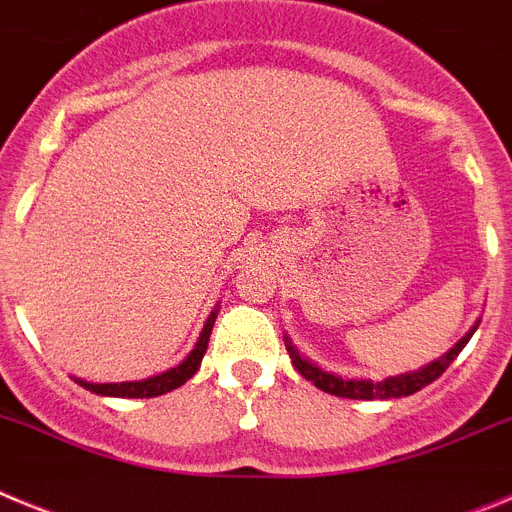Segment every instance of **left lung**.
<instances>
[{
	"instance_id": "8db88e82",
	"label": "left lung",
	"mask_w": 512,
	"mask_h": 512,
	"mask_svg": "<svg viewBox=\"0 0 512 512\" xmlns=\"http://www.w3.org/2000/svg\"><path fill=\"white\" fill-rule=\"evenodd\" d=\"M477 325L479 320L469 328L467 336L461 338V341H456V346L449 348L443 356H438L436 361L420 366V369H413V372L387 377L382 379V382H374V379H346L341 377V374L325 372L318 364H312L307 356H302L289 336H284V346H287L289 359H292L297 372H300L307 382L315 384L318 390L328 392V395L348 397V400H397V397L415 395L418 390H423V387H428L431 382H436V379L449 369L451 361L461 354V348L467 346L469 338H472L474 330H477Z\"/></svg>"
}]
</instances>
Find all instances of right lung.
<instances>
[{"instance_id": "right-lung-1", "label": "right lung", "mask_w": 512, "mask_h": 512, "mask_svg": "<svg viewBox=\"0 0 512 512\" xmlns=\"http://www.w3.org/2000/svg\"><path fill=\"white\" fill-rule=\"evenodd\" d=\"M217 310L220 305H215V310L210 312V318L205 320V328H202L200 338L194 343V348L187 354V359L182 364L171 366L166 372L161 374H153L148 379H138V382H87V379L74 377V382L84 390L94 392V395H102V397H158V395H166V392L176 390V387H182L187 379H192L197 374L202 364V356L207 351V343H210V333H212V325H215L217 318Z\"/></svg>"}]
</instances>
